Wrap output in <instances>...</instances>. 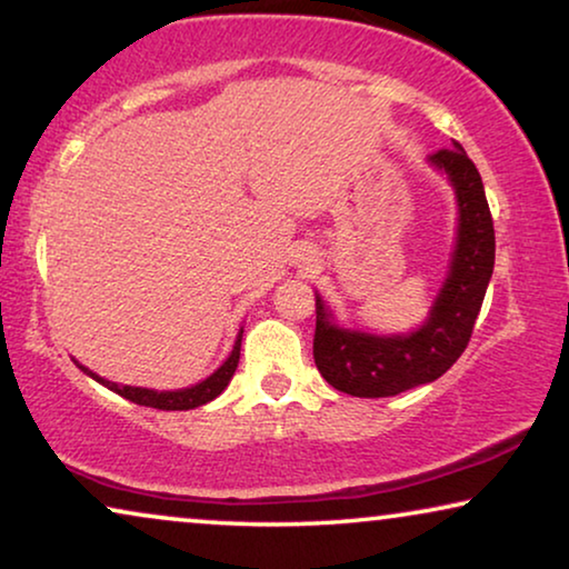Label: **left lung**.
<instances>
[{
	"mask_svg": "<svg viewBox=\"0 0 569 569\" xmlns=\"http://www.w3.org/2000/svg\"><path fill=\"white\" fill-rule=\"evenodd\" d=\"M447 173L457 197V242L445 286L427 321L409 335H368L335 325L317 293L313 362L337 391L358 398H386L431 383L455 366L470 342L486 288L493 276L496 232L482 178L460 142L429 156Z\"/></svg>",
	"mask_w": 569,
	"mask_h": 569,
	"instance_id": "obj_1",
	"label": "left lung"
}]
</instances>
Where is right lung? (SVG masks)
<instances>
[{
	"instance_id": "right-lung-1",
	"label": "right lung",
	"mask_w": 569,
	"mask_h": 569,
	"mask_svg": "<svg viewBox=\"0 0 569 569\" xmlns=\"http://www.w3.org/2000/svg\"><path fill=\"white\" fill-rule=\"evenodd\" d=\"M240 345H242V329L240 335L234 339V347L230 352V358H227L222 366H219L214 372H211L209 378H203L201 383L191 386V388H178V391H150V388H134V386H120V383H112V380H104L99 378L97 372H91L89 368L79 366L87 376H91L97 380V383L107 386L109 391L120 393L122 398L132 403H140V406H150V409H160V411H189V409H197V406H203L209 401H214V398L224 391L227 383H230L234 370H237V362H240Z\"/></svg>"
}]
</instances>
